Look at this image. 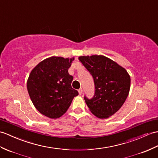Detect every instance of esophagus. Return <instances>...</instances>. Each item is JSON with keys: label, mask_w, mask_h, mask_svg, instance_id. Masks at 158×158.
<instances>
[{"label": "esophagus", "mask_w": 158, "mask_h": 158, "mask_svg": "<svg viewBox=\"0 0 158 158\" xmlns=\"http://www.w3.org/2000/svg\"><path fill=\"white\" fill-rule=\"evenodd\" d=\"M78 91H79V95H81L82 93H83V89H82V88H80V89L78 90Z\"/></svg>", "instance_id": "34e87169"}]
</instances>
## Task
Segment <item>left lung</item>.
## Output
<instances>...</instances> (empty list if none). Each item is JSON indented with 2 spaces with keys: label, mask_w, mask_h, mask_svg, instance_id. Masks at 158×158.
I'll use <instances>...</instances> for the list:
<instances>
[{
  "label": "left lung",
  "mask_w": 158,
  "mask_h": 158,
  "mask_svg": "<svg viewBox=\"0 0 158 158\" xmlns=\"http://www.w3.org/2000/svg\"><path fill=\"white\" fill-rule=\"evenodd\" d=\"M94 78V96H84L90 111L100 118H107L121 108L129 95L131 78L127 71L116 62L102 55L80 56Z\"/></svg>",
  "instance_id": "left-lung-1"
}]
</instances>
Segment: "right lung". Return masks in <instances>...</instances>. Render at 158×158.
I'll list each match as a JSON object with an SVG mask.
<instances>
[{"label": "right lung", "instance_id": "add662e5", "mask_svg": "<svg viewBox=\"0 0 158 158\" xmlns=\"http://www.w3.org/2000/svg\"><path fill=\"white\" fill-rule=\"evenodd\" d=\"M74 58L52 56L31 71L27 91L35 108L48 118H58L67 112L78 91L71 87L73 77L68 69Z\"/></svg>", "mask_w": 158, "mask_h": 158}]
</instances>
